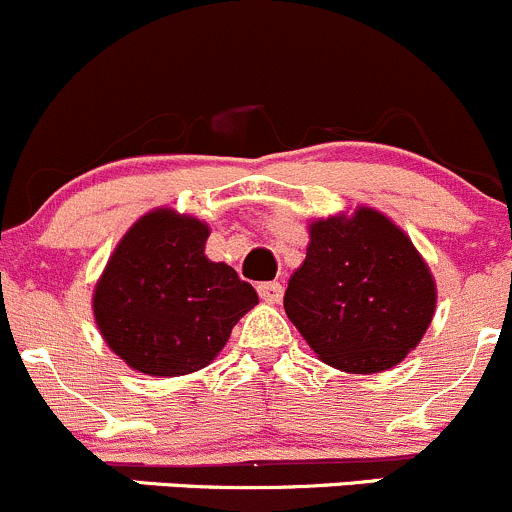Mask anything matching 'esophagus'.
Instances as JSON below:
<instances>
[{"label": "esophagus", "instance_id": "34e87169", "mask_svg": "<svg viewBox=\"0 0 512 512\" xmlns=\"http://www.w3.org/2000/svg\"><path fill=\"white\" fill-rule=\"evenodd\" d=\"M257 292H260V297L265 299V302L277 304L282 299V294H285V287H282L280 282H262V285L257 287Z\"/></svg>", "mask_w": 512, "mask_h": 512}]
</instances>
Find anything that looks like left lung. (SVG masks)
Masks as SVG:
<instances>
[{
	"instance_id": "left-lung-1",
	"label": "left lung",
	"mask_w": 512,
	"mask_h": 512,
	"mask_svg": "<svg viewBox=\"0 0 512 512\" xmlns=\"http://www.w3.org/2000/svg\"><path fill=\"white\" fill-rule=\"evenodd\" d=\"M436 297V280L411 237L359 205L309 223L307 257L289 277L285 312L324 364L379 374L418 347Z\"/></svg>"
}]
</instances>
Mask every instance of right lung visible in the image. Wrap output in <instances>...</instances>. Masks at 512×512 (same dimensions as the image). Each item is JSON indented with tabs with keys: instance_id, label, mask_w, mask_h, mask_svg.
<instances>
[{
	"instance_id": "add662e5",
	"label": "right lung",
	"mask_w": 512,
	"mask_h": 512,
	"mask_svg": "<svg viewBox=\"0 0 512 512\" xmlns=\"http://www.w3.org/2000/svg\"><path fill=\"white\" fill-rule=\"evenodd\" d=\"M208 235L203 220L156 208L108 257L91 307L103 342L133 371L168 379L203 369L260 302L250 282L205 255Z\"/></svg>"
}]
</instances>
